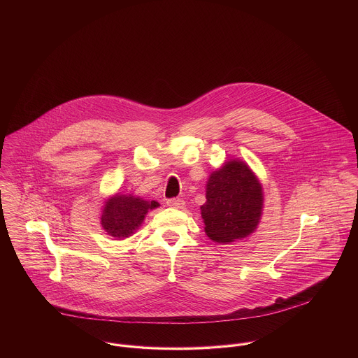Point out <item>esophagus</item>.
<instances>
[{
	"instance_id": "esophagus-1",
	"label": "esophagus",
	"mask_w": 358,
	"mask_h": 358,
	"mask_svg": "<svg viewBox=\"0 0 358 358\" xmlns=\"http://www.w3.org/2000/svg\"><path fill=\"white\" fill-rule=\"evenodd\" d=\"M166 205L171 208H183L185 201L182 199H169L166 200Z\"/></svg>"
}]
</instances>
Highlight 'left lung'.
I'll use <instances>...</instances> for the list:
<instances>
[{"label": "left lung", "instance_id": "obj_1", "mask_svg": "<svg viewBox=\"0 0 358 358\" xmlns=\"http://www.w3.org/2000/svg\"><path fill=\"white\" fill-rule=\"evenodd\" d=\"M263 205L262 186L241 161H230L215 171L206 183V203L201 206L206 236L222 244L255 231Z\"/></svg>", "mask_w": 358, "mask_h": 358}]
</instances>
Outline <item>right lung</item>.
Returning a JSON list of instances; mask_svg holds the SVG:
<instances>
[{"label":"right lung","instance_id":"1","mask_svg":"<svg viewBox=\"0 0 358 358\" xmlns=\"http://www.w3.org/2000/svg\"><path fill=\"white\" fill-rule=\"evenodd\" d=\"M157 206H159L157 201L149 203L134 196L117 194L103 208L101 217L103 229L113 237H128L141 226L149 209Z\"/></svg>","mask_w":358,"mask_h":358}]
</instances>
